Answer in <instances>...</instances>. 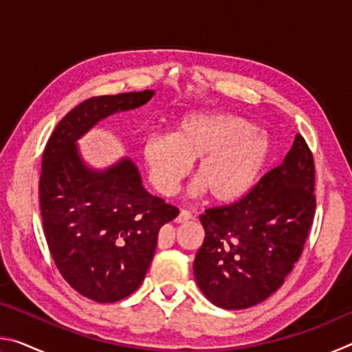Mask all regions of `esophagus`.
Masks as SVG:
<instances>
[{
  "label": "esophagus",
  "mask_w": 352,
  "mask_h": 352,
  "mask_svg": "<svg viewBox=\"0 0 352 352\" xmlns=\"http://www.w3.org/2000/svg\"><path fill=\"white\" fill-rule=\"evenodd\" d=\"M190 219H192V214H190V212L186 211V210H182L180 212H178L175 222H177V223H184V222H188V220H190Z\"/></svg>",
  "instance_id": "34e87169"
}]
</instances>
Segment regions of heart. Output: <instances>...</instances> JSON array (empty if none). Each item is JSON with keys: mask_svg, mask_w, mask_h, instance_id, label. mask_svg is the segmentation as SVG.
Instances as JSON below:
<instances>
[{"mask_svg": "<svg viewBox=\"0 0 352 352\" xmlns=\"http://www.w3.org/2000/svg\"><path fill=\"white\" fill-rule=\"evenodd\" d=\"M270 141L245 118L220 111L183 116L174 133H151L142 162L153 188L177 192L190 164L199 160L190 194L210 192L212 201L228 204L245 195L269 158Z\"/></svg>", "mask_w": 352, "mask_h": 352, "instance_id": "obj_1", "label": "heart"}]
</instances>
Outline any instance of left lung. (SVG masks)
<instances>
[{
	"label": "left lung",
	"mask_w": 352,
	"mask_h": 352,
	"mask_svg": "<svg viewBox=\"0 0 352 352\" xmlns=\"http://www.w3.org/2000/svg\"><path fill=\"white\" fill-rule=\"evenodd\" d=\"M315 166L301 135L284 162L231 205L200 216L204 245L195 254L200 290L217 307H252L281 287L300 259L314 222Z\"/></svg>",
	"instance_id": "1"
}]
</instances>
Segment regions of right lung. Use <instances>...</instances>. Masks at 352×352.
Masks as SVG:
<instances>
[{"label": "right lung", "instance_id": "right-lung-1", "mask_svg": "<svg viewBox=\"0 0 352 352\" xmlns=\"http://www.w3.org/2000/svg\"><path fill=\"white\" fill-rule=\"evenodd\" d=\"M152 96L144 90L83 100L57 124L41 160L47 247L65 281L96 302L121 301L140 287L158 231L178 216V208L147 192L132 160L90 169L76 141L100 119L138 109Z\"/></svg>", "mask_w": 352, "mask_h": 352}]
</instances>
